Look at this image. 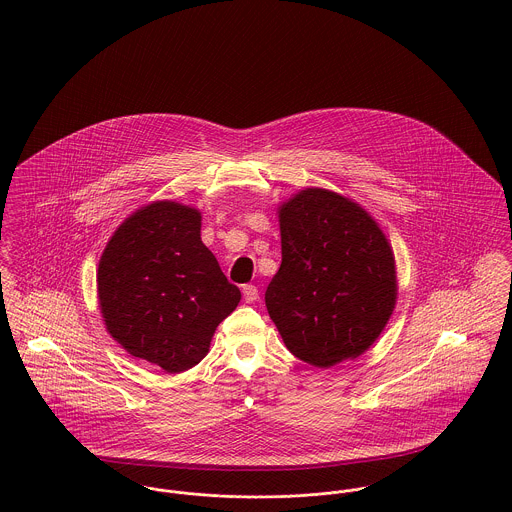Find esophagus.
<instances>
[{
    "mask_svg": "<svg viewBox=\"0 0 512 512\" xmlns=\"http://www.w3.org/2000/svg\"><path fill=\"white\" fill-rule=\"evenodd\" d=\"M242 295H244V301H246V303H254V301L260 297V292H258L256 286H250V284H248V286L242 288Z\"/></svg>",
    "mask_w": 512,
    "mask_h": 512,
    "instance_id": "esophagus-1",
    "label": "esophagus"
}]
</instances>
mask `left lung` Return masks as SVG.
Returning a JSON list of instances; mask_svg holds the SVG:
<instances>
[{"mask_svg": "<svg viewBox=\"0 0 512 512\" xmlns=\"http://www.w3.org/2000/svg\"><path fill=\"white\" fill-rule=\"evenodd\" d=\"M282 266L266 307L299 361L329 368L361 357L398 295L394 252L355 201L307 187L278 207Z\"/></svg>", "mask_w": 512, "mask_h": 512, "instance_id": "left-lung-1", "label": "left lung"}]
</instances>
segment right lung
<instances>
[{
	"label": "right lung",
	"mask_w": 512,
	"mask_h": 512,
	"mask_svg": "<svg viewBox=\"0 0 512 512\" xmlns=\"http://www.w3.org/2000/svg\"><path fill=\"white\" fill-rule=\"evenodd\" d=\"M201 213L153 201L108 240L96 270L106 331L132 357L177 374L199 365L240 290L201 240Z\"/></svg>",
	"instance_id": "obj_1"
}]
</instances>
